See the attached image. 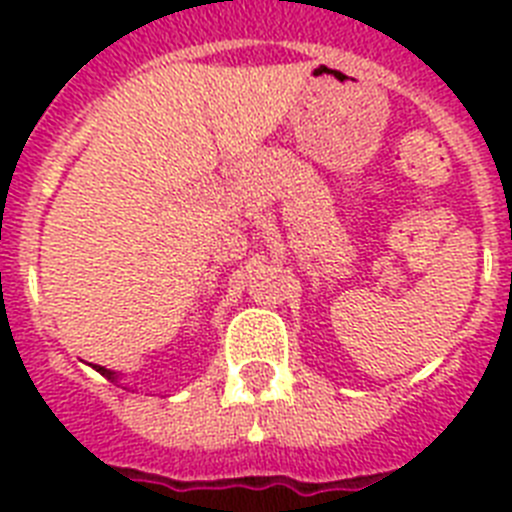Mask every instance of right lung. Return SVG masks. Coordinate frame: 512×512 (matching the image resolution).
<instances>
[{"label":"right lung","instance_id":"obj_1","mask_svg":"<svg viewBox=\"0 0 512 512\" xmlns=\"http://www.w3.org/2000/svg\"><path fill=\"white\" fill-rule=\"evenodd\" d=\"M97 372L104 374L107 379H115V372H110V369H104V366H97Z\"/></svg>","mask_w":512,"mask_h":512}]
</instances>
